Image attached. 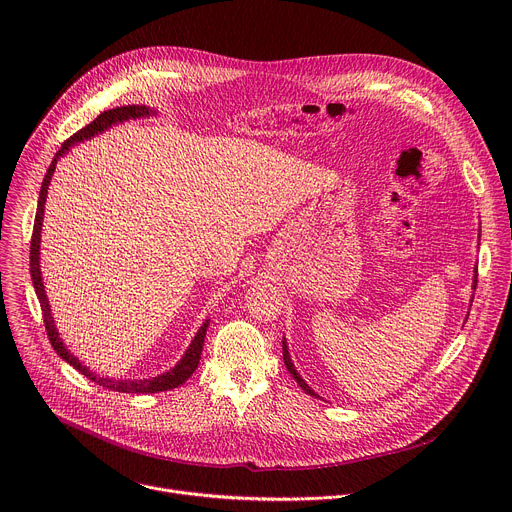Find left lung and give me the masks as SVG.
I'll return each instance as SVG.
<instances>
[{"label": "left lung", "instance_id": "left-lung-1", "mask_svg": "<svg viewBox=\"0 0 512 512\" xmlns=\"http://www.w3.org/2000/svg\"><path fill=\"white\" fill-rule=\"evenodd\" d=\"M474 287H476V279H474ZM283 362H285V367H287V371L291 373V377H294L296 381H298V385L308 393V395H312V397H318L310 387H308V383L300 377V373L296 371V367H294V364H291V358H289V352H287V346H285V342H283Z\"/></svg>", "mask_w": 512, "mask_h": 512}]
</instances>
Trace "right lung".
I'll list each match as a JSON object with an SVG mask.
<instances>
[{"instance_id": "right-lung-1", "label": "right lung", "mask_w": 512, "mask_h": 512, "mask_svg": "<svg viewBox=\"0 0 512 512\" xmlns=\"http://www.w3.org/2000/svg\"><path fill=\"white\" fill-rule=\"evenodd\" d=\"M143 115H150V109L148 107H139V105H129V107H117V109H109V111H103L97 119H93L89 125H85L83 129H79L75 135H70L64 143L62 148L56 152L46 176H44V182H42V188H40V198H38V208H36V218H34V231H32V241H30V275H32V283H34V289H36V296L40 300V308H42V318H44V326H46V334H48V340L52 344V348L56 350V354L60 358H64L68 364H72L77 371H81L87 379L95 381L97 385L101 387H107L111 391H119V393H158V391H170V389H176L180 387L184 381H188V377L196 371L198 362H200V354H202V344H204V336H206V328H208V320L200 326L198 334L194 336L192 344L188 346L184 358L176 364V367L170 371V373H164L160 377H154V379H143V381H111V379H103V377H97L93 375V371H89L87 367H83V364L70 354V350L64 348L62 340L58 338V332L54 328V320H52V314H50V306H48V300H46V294H44V283H42V275H40V229H42V216H44V202H46V192H48V184H50V178L54 174V168H56V162L58 158L68 152L70 145H75L77 141L81 139H89L91 135H97L101 131H105L107 127H111L113 123L117 121H125V119H135V117H143Z\"/></svg>"}]
</instances>
